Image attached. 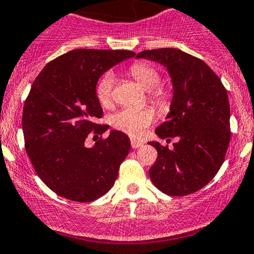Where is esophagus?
<instances>
[{"instance_id":"34e87169","label":"esophagus","mask_w":254,"mask_h":254,"mask_svg":"<svg viewBox=\"0 0 254 254\" xmlns=\"http://www.w3.org/2000/svg\"><path fill=\"white\" fill-rule=\"evenodd\" d=\"M131 147L132 148H138V147H142L143 146V142H141V141L138 140H135V138H131Z\"/></svg>"}]
</instances>
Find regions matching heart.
Segmentation results:
<instances>
[{
	"mask_svg": "<svg viewBox=\"0 0 254 254\" xmlns=\"http://www.w3.org/2000/svg\"><path fill=\"white\" fill-rule=\"evenodd\" d=\"M130 74L145 90L149 91L148 97L154 105L164 107L168 102V93L158 86L161 84V74L154 66L148 63H135L130 66ZM114 75L106 73L98 81L96 95L103 107H111L113 103ZM153 122V112L148 108H123L114 113L111 124L114 129L130 136H138L145 127Z\"/></svg>",
	"mask_w": 254,
	"mask_h": 254,
	"instance_id": "obj_1",
	"label": "heart"
}]
</instances>
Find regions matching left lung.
<instances>
[{"instance_id":"obj_1","label":"left lung","mask_w":254,"mask_h":254,"mask_svg":"<svg viewBox=\"0 0 254 254\" xmlns=\"http://www.w3.org/2000/svg\"><path fill=\"white\" fill-rule=\"evenodd\" d=\"M136 58L168 69L173 98L159 138L178 137L172 149L151 141L158 152L149 168L152 183L163 193L185 196L204 188L220 169L230 142V105L217 74L199 58L176 49L146 50Z\"/></svg>"}]
</instances>
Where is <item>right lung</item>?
Listing matches in <instances>:
<instances>
[{"mask_svg":"<svg viewBox=\"0 0 254 254\" xmlns=\"http://www.w3.org/2000/svg\"><path fill=\"white\" fill-rule=\"evenodd\" d=\"M135 53L127 50L69 51L45 66L33 82L23 109L25 149L36 174L64 198L91 202L112 188L130 151L127 134L111 130L86 147L87 135H102V107L96 85L105 71Z\"/></svg>","mask_w":254,"mask_h":254,"instance_id":"obj_1","label":"right lung"}]
</instances>
